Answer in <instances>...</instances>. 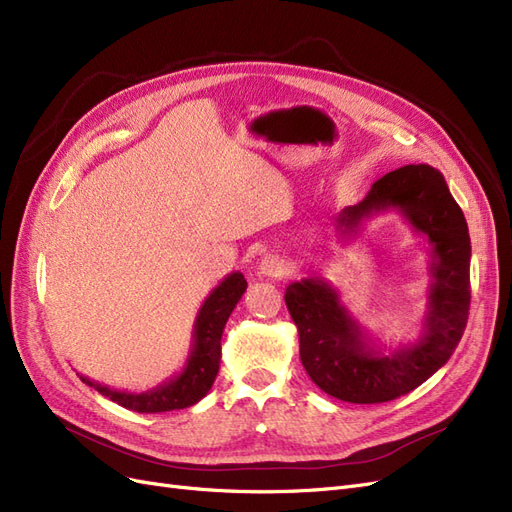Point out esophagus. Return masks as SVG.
I'll return each mask as SVG.
<instances>
[{
	"mask_svg": "<svg viewBox=\"0 0 512 512\" xmlns=\"http://www.w3.org/2000/svg\"><path fill=\"white\" fill-rule=\"evenodd\" d=\"M258 275H262V277H284L286 275V262H284V258H279L275 254L264 256L258 262Z\"/></svg>",
	"mask_w": 512,
	"mask_h": 512,
	"instance_id": "esophagus-1",
	"label": "esophagus"
}]
</instances>
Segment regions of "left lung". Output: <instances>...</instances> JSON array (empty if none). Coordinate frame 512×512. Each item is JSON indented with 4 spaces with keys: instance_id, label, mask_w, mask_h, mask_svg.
Here are the masks:
<instances>
[{
    "instance_id": "obj_1",
    "label": "left lung",
    "mask_w": 512,
    "mask_h": 512,
    "mask_svg": "<svg viewBox=\"0 0 512 512\" xmlns=\"http://www.w3.org/2000/svg\"><path fill=\"white\" fill-rule=\"evenodd\" d=\"M387 209L398 211L430 245L428 305L417 341L385 351L343 305L339 290L315 273L294 281L284 296L307 375L343 402L379 404L409 394L447 364L468 322L470 235L443 173L430 165L390 171L334 224L349 237L362 220Z\"/></svg>"
}]
</instances>
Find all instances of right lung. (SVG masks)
Wrapping results in <instances>:
<instances>
[{
    "label": "right lung",
    "mask_w": 512,
    "mask_h": 512,
    "mask_svg": "<svg viewBox=\"0 0 512 512\" xmlns=\"http://www.w3.org/2000/svg\"><path fill=\"white\" fill-rule=\"evenodd\" d=\"M245 288H248V281L239 271H233L211 290L197 313L195 328H192L190 354L184 368L178 375L152 387V390L142 394L120 392L84 375H80V379L86 385L95 387L101 396L137 413H167L192 407L211 390V385L216 381L222 358V332L228 317L241 301Z\"/></svg>",
    "instance_id": "1"
}]
</instances>
